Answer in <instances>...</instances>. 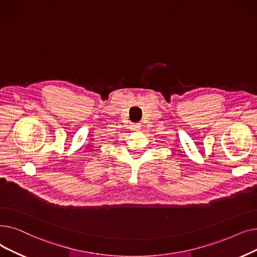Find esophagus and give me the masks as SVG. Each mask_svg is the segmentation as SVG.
<instances>
[{
  "mask_svg": "<svg viewBox=\"0 0 257 257\" xmlns=\"http://www.w3.org/2000/svg\"><path fill=\"white\" fill-rule=\"evenodd\" d=\"M132 127H133V130H135V131H138L141 126H140V123H133V125H132Z\"/></svg>",
  "mask_w": 257,
  "mask_h": 257,
  "instance_id": "34e87169",
  "label": "esophagus"
}]
</instances>
